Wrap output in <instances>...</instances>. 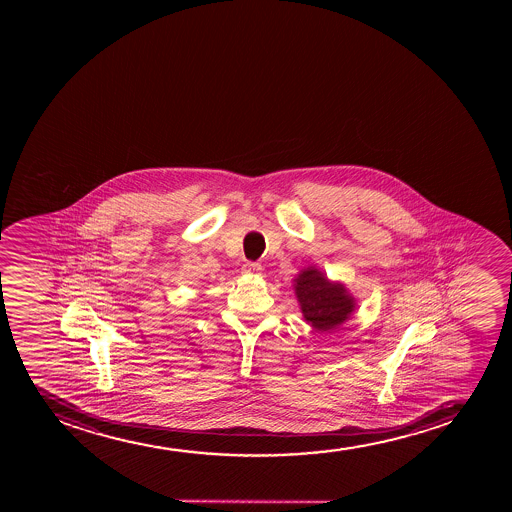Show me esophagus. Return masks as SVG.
I'll use <instances>...</instances> for the list:
<instances>
[{"label":"esophagus","instance_id":"1","mask_svg":"<svg viewBox=\"0 0 512 512\" xmlns=\"http://www.w3.org/2000/svg\"><path fill=\"white\" fill-rule=\"evenodd\" d=\"M261 265L259 263H246V265L242 266V273L244 275H261Z\"/></svg>","mask_w":512,"mask_h":512}]
</instances>
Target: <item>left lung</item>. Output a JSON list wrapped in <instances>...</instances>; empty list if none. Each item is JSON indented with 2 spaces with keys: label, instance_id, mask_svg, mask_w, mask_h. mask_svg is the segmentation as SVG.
I'll use <instances>...</instances> for the list:
<instances>
[{
  "label": "left lung",
  "instance_id": "left-lung-1",
  "mask_svg": "<svg viewBox=\"0 0 512 512\" xmlns=\"http://www.w3.org/2000/svg\"><path fill=\"white\" fill-rule=\"evenodd\" d=\"M302 316L316 331H331L352 318L357 300L341 282L329 280L316 266H307L294 278Z\"/></svg>",
  "mask_w": 512,
  "mask_h": 512
}]
</instances>
